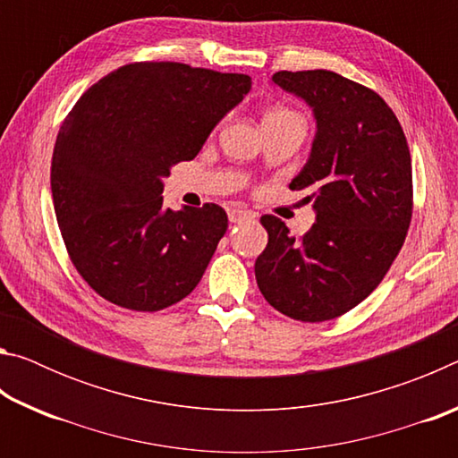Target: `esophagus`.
I'll list each match as a JSON object with an SVG mask.
<instances>
[{"mask_svg": "<svg viewBox=\"0 0 458 458\" xmlns=\"http://www.w3.org/2000/svg\"><path fill=\"white\" fill-rule=\"evenodd\" d=\"M228 218L232 224H242V222H252L254 214L244 210V208H230Z\"/></svg>", "mask_w": 458, "mask_h": 458, "instance_id": "34e87169", "label": "esophagus"}]
</instances>
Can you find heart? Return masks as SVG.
I'll return each instance as SVG.
<instances>
[{"instance_id":"1","label":"heart","mask_w":458,"mask_h":458,"mask_svg":"<svg viewBox=\"0 0 458 458\" xmlns=\"http://www.w3.org/2000/svg\"><path fill=\"white\" fill-rule=\"evenodd\" d=\"M276 117H299V114L293 111H286V108H275V111H270L265 119H276Z\"/></svg>"}]
</instances>
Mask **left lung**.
Wrapping results in <instances>:
<instances>
[{
	"label": "left lung",
	"instance_id": "1",
	"mask_svg": "<svg viewBox=\"0 0 458 458\" xmlns=\"http://www.w3.org/2000/svg\"><path fill=\"white\" fill-rule=\"evenodd\" d=\"M278 87L313 106L311 157L291 190H307L317 222L294 240L265 214L268 244L254 262L262 297L303 323L335 319L382 283L412 220V161L386 100L331 71H281Z\"/></svg>",
	"mask_w": 458,
	"mask_h": 458
}]
</instances>
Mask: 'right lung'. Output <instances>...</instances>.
I'll return each instance as SVG.
<instances>
[{
  "label": "right lung",
  "instance_id": "obj_1",
  "mask_svg": "<svg viewBox=\"0 0 458 458\" xmlns=\"http://www.w3.org/2000/svg\"><path fill=\"white\" fill-rule=\"evenodd\" d=\"M248 74L131 62L84 92L58 131L50 185L74 268L108 303L153 313L196 289L228 216L165 210L164 177L250 90Z\"/></svg>",
  "mask_w": 458,
  "mask_h": 458
}]
</instances>
